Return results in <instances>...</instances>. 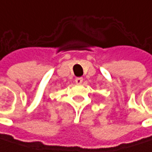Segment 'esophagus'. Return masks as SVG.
I'll list each match as a JSON object with an SVG mask.
<instances>
[{
	"mask_svg": "<svg viewBox=\"0 0 152 152\" xmlns=\"http://www.w3.org/2000/svg\"><path fill=\"white\" fill-rule=\"evenodd\" d=\"M75 82H76V84H81L83 82V78H81V77L76 78L75 79Z\"/></svg>",
	"mask_w": 152,
	"mask_h": 152,
	"instance_id": "esophagus-1",
	"label": "esophagus"
}]
</instances>
